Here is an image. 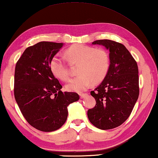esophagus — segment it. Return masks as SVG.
Listing matches in <instances>:
<instances>
[{
  "mask_svg": "<svg viewBox=\"0 0 158 158\" xmlns=\"http://www.w3.org/2000/svg\"><path fill=\"white\" fill-rule=\"evenodd\" d=\"M86 95H87V94H86V93H82V94H80L79 96H80V98L81 99H83L85 97Z\"/></svg>",
  "mask_w": 158,
  "mask_h": 158,
  "instance_id": "34e87169",
  "label": "esophagus"
}]
</instances>
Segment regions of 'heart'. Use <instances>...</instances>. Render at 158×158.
Masks as SVG:
<instances>
[{
    "instance_id": "b5f03b06",
    "label": "heart",
    "mask_w": 158,
    "mask_h": 158,
    "mask_svg": "<svg viewBox=\"0 0 158 158\" xmlns=\"http://www.w3.org/2000/svg\"><path fill=\"white\" fill-rule=\"evenodd\" d=\"M71 63L79 64L77 74L66 84L69 91L81 92L86 90L91 83L97 84L104 79L110 65V56L105 50L89 46L75 44L65 52ZM50 68L55 77L66 81L69 77V72L64 60L58 55L52 58Z\"/></svg>"
}]
</instances>
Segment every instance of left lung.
<instances>
[{"mask_svg":"<svg viewBox=\"0 0 158 158\" xmlns=\"http://www.w3.org/2000/svg\"><path fill=\"white\" fill-rule=\"evenodd\" d=\"M110 51V69L103 81L91 95L96 105L89 109L90 123L100 130H110L124 123L139 97V77L137 62L123 44L108 39L97 40Z\"/></svg>","mask_w":158,"mask_h":158,"instance_id":"8db88e82","label":"left lung"}]
</instances>
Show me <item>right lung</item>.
I'll use <instances>...</instances> for the list:
<instances>
[{"label": "right lung", "instance_id": "add662e5", "mask_svg": "<svg viewBox=\"0 0 158 158\" xmlns=\"http://www.w3.org/2000/svg\"><path fill=\"white\" fill-rule=\"evenodd\" d=\"M63 43L41 41L24 51L15 68L14 97L26 121L42 132L59 129L67 119L69 104L78 101L75 92H62L50 68Z\"/></svg>", "mask_w": 158, "mask_h": 158}]
</instances>
